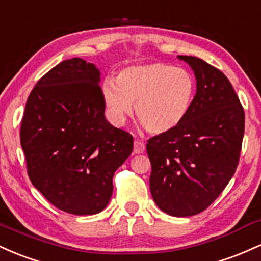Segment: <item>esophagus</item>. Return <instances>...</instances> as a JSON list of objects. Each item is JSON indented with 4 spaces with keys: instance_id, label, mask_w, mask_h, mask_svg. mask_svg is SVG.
<instances>
[{
    "instance_id": "obj_1",
    "label": "esophagus",
    "mask_w": 261,
    "mask_h": 261,
    "mask_svg": "<svg viewBox=\"0 0 261 261\" xmlns=\"http://www.w3.org/2000/svg\"><path fill=\"white\" fill-rule=\"evenodd\" d=\"M145 143L142 142V141H140V140H135V142H134V153H136V154H141V153H143V152H145Z\"/></svg>"
}]
</instances>
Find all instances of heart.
<instances>
[{
	"instance_id": "b5f03b06",
	"label": "heart",
	"mask_w": 261,
	"mask_h": 261,
	"mask_svg": "<svg viewBox=\"0 0 261 261\" xmlns=\"http://www.w3.org/2000/svg\"><path fill=\"white\" fill-rule=\"evenodd\" d=\"M110 118L122 125L133 113L147 133L167 134L187 119L196 94V81L188 70L162 61L122 67L116 79L101 86Z\"/></svg>"
}]
</instances>
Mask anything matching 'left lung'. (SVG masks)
I'll use <instances>...</instances> for the list:
<instances>
[{
	"instance_id": "obj_1",
	"label": "left lung",
	"mask_w": 261,
	"mask_h": 261,
	"mask_svg": "<svg viewBox=\"0 0 261 261\" xmlns=\"http://www.w3.org/2000/svg\"><path fill=\"white\" fill-rule=\"evenodd\" d=\"M196 76V94L187 119L151 137L147 154L154 202L170 216L202 212L234 174L244 135V109L222 71L195 56H179Z\"/></svg>"
}]
</instances>
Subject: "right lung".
Here are the masks:
<instances>
[{"label":"right lung","mask_w":261,"mask_h":261,"mask_svg":"<svg viewBox=\"0 0 261 261\" xmlns=\"http://www.w3.org/2000/svg\"><path fill=\"white\" fill-rule=\"evenodd\" d=\"M99 71L74 58L56 65L29 94L20 145L32 184L61 211L94 215L113 194L134 137L104 116Z\"/></svg>","instance_id":"right-lung-1"}]
</instances>
